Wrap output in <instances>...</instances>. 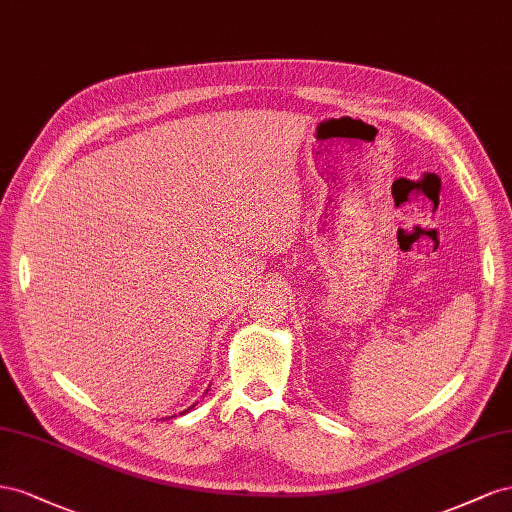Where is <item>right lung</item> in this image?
<instances>
[{"label":"right lung","mask_w":512,"mask_h":512,"mask_svg":"<svg viewBox=\"0 0 512 512\" xmlns=\"http://www.w3.org/2000/svg\"><path fill=\"white\" fill-rule=\"evenodd\" d=\"M191 407H193V405H191ZM191 407H188V410H191ZM188 410H186V412H188Z\"/></svg>","instance_id":"1"}]
</instances>
